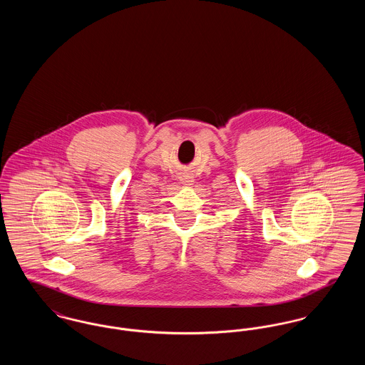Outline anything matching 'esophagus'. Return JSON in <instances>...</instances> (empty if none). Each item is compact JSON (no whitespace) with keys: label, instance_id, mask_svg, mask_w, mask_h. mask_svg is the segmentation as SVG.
<instances>
[{"label":"esophagus","instance_id":"obj_1","mask_svg":"<svg viewBox=\"0 0 365 365\" xmlns=\"http://www.w3.org/2000/svg\"><path fill=\"white\" fill-rule=\"evenodd\" d=\"M180 182L185 186H191L194 183V175L191 173H180Z\"/></svg>","mask_w":365,"mask_h":365}]
</instances>
